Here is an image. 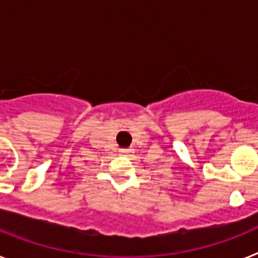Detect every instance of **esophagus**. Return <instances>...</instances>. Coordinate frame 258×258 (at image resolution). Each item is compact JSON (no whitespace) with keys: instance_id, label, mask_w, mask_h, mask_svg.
Returning a JSON list of instances; mask_svg holds the SVG:
<instances>
[{"instance_id":"obj_1","label":"esophagus","mask_w":258,"mask_h":258,"mask_svg":"<svg viewBox=\"0 0 258 258\" xmlns=\"http://www.w3.org/2000/svg\"><path fill=\"white\" fill-rule=\"evenodd\" d=\"M118 152H120V155H121V156H129V155L133 152V150H132V149H122V150H120Z\"/></svg>"}]
</instances>
